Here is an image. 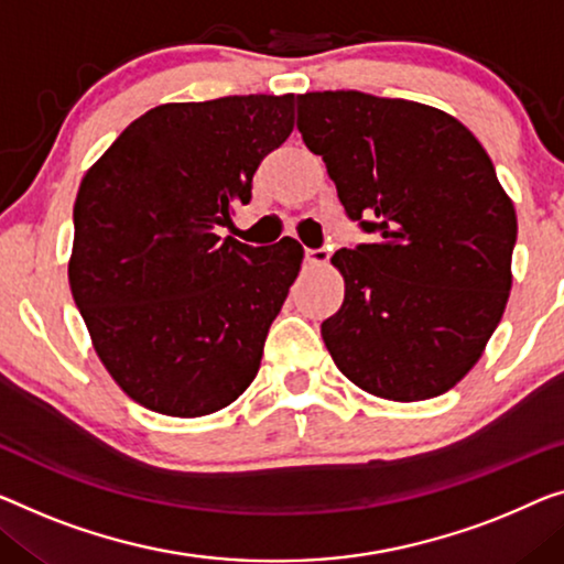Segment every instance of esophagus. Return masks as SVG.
Returning a JSON list of instances; mask_svg holds the SVG:
<instances>
[{"label": "esophagus", "mask_w": 564, "mask_h": 564, "mask_svg": "<svg viewBox=\"0 0 564 564\" xmlns=\"http://www.w3.org/2000/svg\"><path fill=\"white\" fill-rule=\"evenodd\" d=\"M306 263L311 268H322V265H329V250L326 248H318V250H306Z\"/></svg>", "instance_id": "1"}]
</instances>
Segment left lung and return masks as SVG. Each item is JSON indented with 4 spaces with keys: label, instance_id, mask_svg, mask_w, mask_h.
<instances>
[{
    "label": "left lung",
    "instance_id": "left-lung-1",
    "mask_svg": "<svg viewBox=\"0 0 564 564\" xmlns=\"http://www.w3.org/2000/svg\"><path fill=\"white\" fill-rule=\"evenodd\" d=\"M299 131L375 242L341 248L322 324L339 372L377 398H438L481 359L511 291L514 202L486 149L441 108L359 90L299 96Z\"/></svg>",
    "mask_w": 564,
    "mask_h": 564
}]
</instances>
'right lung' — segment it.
Returning a JSON list of instances; mask_svg holds the SVG:
<instances>
[{
	"mask_svg": "<svg viewBox=\"0 0 564 564\" xmlns=\"http://www.w3.org/2000/svg\"><path fill=\"white\" fill-rule=\"evenodd\" d=\"M293 106V94L156 106L83 176L67 260L75 306L113 382L154 413H217L256 380L304 248H250L215 228L291 137Z\"/></svg>",
	"mask_w": 564,
	"mask_h": 564,
	"instance_id": "add662e5",
	"label": "right lung"
}]
</instances>
